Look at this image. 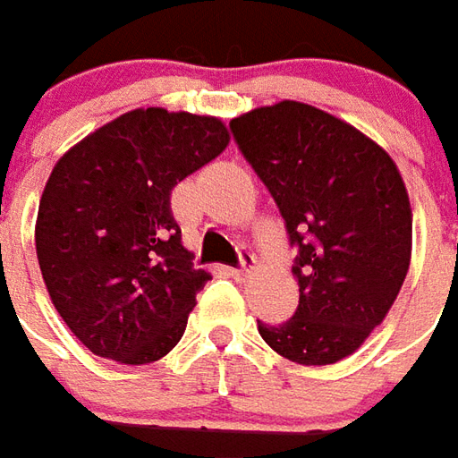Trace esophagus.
<instances>
[{"label": "esophagus", "mask_w": 458, "mask_h": 458, "mask_svg": "<svg viewBox=\"0 0 458 458\" xmlns=\"http://www.w3.org/2000/svg\"><path fill=\"white\" fill-rule=\"evenodd\" d=\"M252 267H255V258H252L250 252H242V265L240 267H230L228 273L233 277H248L252 273Z\"/></svg>", "instance_id": "esophagus-1"}]
</instances>
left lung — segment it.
<instances>
[{
	"label": "left lung",
	"instance_id": "obj_1",
	"mask_svg": "<svg viewBox=\"0 0 458 458\" xmlns=\"http://www.w3.org/2000/svg\"><path fill=\"white\" fill-rule=\"evenodd\" d=\"M230 131L297 248L295 315L280 327L258 322V332L290 362H340L382 325L409 273L402 174L362 131L300 101L252 108Z\"/></svg>",
	"mask_w": 458,
	"mask_h": 458
}]
</instances>
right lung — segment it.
<instances>
[{
  "label": "right lung",
  "instance_id": "right-lung-1",
  "mask_svg": "<svg viewBox=\"0 0 458 458\" xmlns=\"http://www.w3.org/2000/svg\"><path fill=\"white\" fill-rule=\"evenodd\" d=\"M216 116L133 108L64 153L37 216L41 277L66 327L89 350L148 364L181 342L196 293L171 213V191L225 151Z\"/></svg>",
  "mask_w": 458,
  "mask_h": 458
}]
</instances>
